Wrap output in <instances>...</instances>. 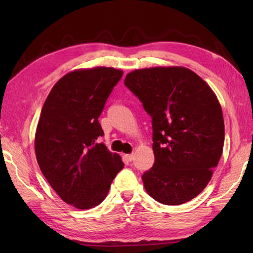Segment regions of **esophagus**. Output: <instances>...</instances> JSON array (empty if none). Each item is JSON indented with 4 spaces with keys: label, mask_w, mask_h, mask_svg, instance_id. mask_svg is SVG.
Instances as JSON below:
<instances>
[{
    "label": "esophagus",
    "mask_w": 253,
    "mask_h": 253,
    "mask_svg": "<svg viewBox=\"0 0 253 253\" xmlns=\"http://www.w3.org/2000/svg\"><path fill=\"white\" fill-rule=\"evenodd\" d=\"M125 158L127 161H129V162H131V161H134V158H135V155L134 154H128V155H125Z\"/></svg>",
    "instance_id": "esophagus-1"
}]
</instances>
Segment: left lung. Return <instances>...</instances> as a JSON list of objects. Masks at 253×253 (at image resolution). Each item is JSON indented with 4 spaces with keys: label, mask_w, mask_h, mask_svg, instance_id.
I'll return each instance as SVG.
<instances>
[{
    "label": "left lung",
    "mask_w": 253,
    "mask_h": 253,
    "mask_svg": "<svg viewBox=\"0 0 253 253\" xmlns=\"http://www.w3.org/2000/svg\"><path fill=\"white\" fill-rule=\"evenodd\" d=\"M152 116L155 163L142 176L149 196L166 205L202 192L223 152L224 121L211 87L185 67H153L124 81Z\"/></svg>",
    "instance_id": "left-lung-1"
}]
</instances>
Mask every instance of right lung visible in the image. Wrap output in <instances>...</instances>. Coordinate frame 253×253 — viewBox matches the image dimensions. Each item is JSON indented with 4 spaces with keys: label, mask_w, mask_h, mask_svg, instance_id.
Here are the masks:
<instances>
[{
    "label": "right lung",
    "mask_w": 253,
    "mask_h": 253,
    "mask_svg": "<svg viewBox=\"0 0 253 253\" xmlns=\"http://www.w3.org/2000/svg\"><path fill=\"white\" fill-rule=\"evenodd\" d=\"M124 72L95 67L68 72L46 97L38 122V164L63 202L87 210L99 205L123 169L122 157L97 140L107 98Z\"/></svg>",
    "instance_id": "1"
}]
</instances>
